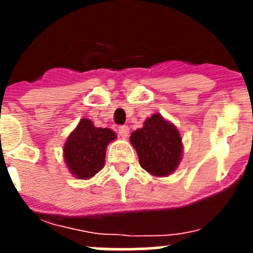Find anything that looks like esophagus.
Returning <instances> with one entry per match:
<instances>
[{"mask_svg": "<svg viewBox=\"0 0 253 253\" xmlns=\"http://www.w3.org/2000/svg\"><path fill=\"white\" fill-rule=\"evenodd\" d=\"M118 133H119L120 137L126 138L129 134V126H126V125H122V126H119V129H118Z\"/></svg>", "mask_w": 253, "mask_h": 253, "instance_id": "1", "label": "esophagus"}]
</instances>
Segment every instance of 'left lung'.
<instances>
[{
  "mask_svg": "<svg viewBox=\"0 0 253 253\" xmlns=\"http://www.w3.org/2000/svg\"><path fill=\"white\" fill-rule=\"evenodd\" d=\"M142 169L152 176L163 177L175 172L182 158V139L175 125L161 114H153L143 128L130 135Z\"/></svg>",
  "mask_w": 253,
  "mask_h": 253,
  "instance_id": "left-lung-1",
  "label": "left lung"
}]
</instances>
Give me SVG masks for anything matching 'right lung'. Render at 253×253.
<instances>
[{
  "label": "right lung",
  "mask_w": 253,
  "mask_h": 253,
  "mask_svg": "<svg viewBox=\"0 0 253 253\" xmlns=\"http://www.w3.org/2000/svg\"><path fill=\"white\" fill-rule=\"evenodd\" d=\"M116 139L109 128H96L90 119H81L64 143L63 156L71 175L91 178L105 166L106 147Z\"/></svg>",
  "instance_id": "right-lung-1"
}]
</instances>
